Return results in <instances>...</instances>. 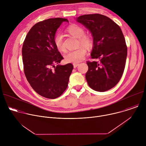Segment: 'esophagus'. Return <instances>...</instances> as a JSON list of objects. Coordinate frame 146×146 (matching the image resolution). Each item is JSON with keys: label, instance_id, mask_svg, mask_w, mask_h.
I'll use <instances>...</instances> for the list:
<instances>
[{"label": "esophagus", "instance_id": "obj_1", "mask_svg": "<svg viewBox=\"0 0 146 146\" xmlns=\"http://www.w3.org/2000/svg\"><path fill=\"white\" fill-rule=\"evenodd\" d=\"M78 64H77V63H74L73 64V66H74V68H76L77 67V66H78Z\"/></svg>", "mask_w": 146, "mask_h": 146}]
</instances>
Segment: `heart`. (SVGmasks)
<instances>
[{"mask_svg":"<svg viewBox=\"0 0 146 146\" xmlns=\"http://www.w3.org/2000/svg\"><path fill=\"white\" fill-rule=\"evenodd\" d=\"M66 31L72 36L78 38V46H80L77 50L69 51L65 55V60L67 62L78 63L84 60L87 54V49H91L94 46V39L90 34L85 33V29L82 27L77 24H72L68 26ZM54 43L56 49L60 52H65L66 48L64 45L63 37L60 33H56L54 37Z\"/></svg>","mask_w":146,"mask_h":146,"instance_id":"1","label":"heart"}]
</instances>
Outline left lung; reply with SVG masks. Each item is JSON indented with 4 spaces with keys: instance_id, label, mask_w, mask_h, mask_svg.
Instances as JSON below:
<instances>
[{
    "instance_id": "1",
    "label": "left lung",
    "mask_w": 146,
    "mask_h": 146,
    "mask_svg": "<svg viewBox=\"0 0 146 146\" xmlns=\"http://www.w3.org/2000/svg\"><path fill=\"white\" fill-rule=\"evenodd\" d=\"M77 21L91 32L94 37L91 58L99 59L87 61L88 84L96 91L109 90L117 84L125 66L127 46L122 32L112 19L99 14L81 15Z\"/></svg>"
}]
</instances>
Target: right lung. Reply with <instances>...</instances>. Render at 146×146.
Segmentation results:
<instances>
[{
	"instance_id": "right-lung-1",
	"label": "right lung",
	"mask_w": 146,
	"mask_h": 146,
	"mask_svg": "<svg viewBox=\"0 0 146 146\" xmlns=\"http://www.w3.org/2000/svg\"><path fill=\"white\" fill-rule=\"evenodd\" d=\"M66 18H49L34 25L24 41V71L32 88L48 99L60 96L66 90L73 69L72 64L59 65L64 59L54 43V37ZM56 65V66L54 65Z\"/></svg>"
}]
</instances>
